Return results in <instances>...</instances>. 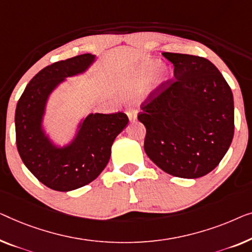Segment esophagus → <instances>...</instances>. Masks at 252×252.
<instances>
[{"instance_id":"34e87169","label":"esophagus","mask_w":252,"mask_h":252,"mask_svg":"<svg viewBox=\"0 0 252 252\" xmlns=\"http://www.w3.org/2000/svg\"><path fill=\"white\" fill-rule=\"evenodd\" d=\"M126 114H127V116H128V118H129L130 122H134V120L137 118V111L135 110V109H133V108L127 109Z\"/></svg>"}]
</instances>
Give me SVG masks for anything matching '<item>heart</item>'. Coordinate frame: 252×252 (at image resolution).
Returning <instances> with one entry per match:
<instances>
[{
  "label": "heart",
  "mask_w": 252,
  "mask_h": 252,
  "mask_svg": "<svg viewBox=\"0 0 252 252\" xmlns=\"http://www.w3.org/2000/svg\"><path fill=\"white\" fill-rule=\"evenodd\" d=\"M161 63L159 60L150 59L145 60L143 63H141L134 69V71L130 74L128 81L126 83V90L127 91H137L140 90L143 84L149 81L153 75L158 71V74L155 76L153 82L147 91L148 95H152V94L158 93L159 91H161L163 87L168 85L169 81L171 79V72L169 68L163 67L160 68Z\"/></svg>",
  "instance_id": "b5f03b06"
}]
</instances>
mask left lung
<instances>
[{
    "label": "left lung",
    "instance_id": "8db88e82",
    "mask_svg": "<svg viewBox=\"0 0 252 252\" xmlns=\"http://www.w3.org/2000/svg\"><path fill=\"white\" fill-rule=\"evenodd\" d=\"M174 79L141 105L144 151L160 169L182 178L216 168L234 135V101L223 75L202 57L163 52Z\"/></svg>",
    "mask_w": 252,
    "mask_h": 252
}]
</instances>
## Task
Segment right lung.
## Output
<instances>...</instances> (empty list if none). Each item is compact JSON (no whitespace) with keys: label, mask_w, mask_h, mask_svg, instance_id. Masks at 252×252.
<instances>
[{"label":"right lung","mask_w":252,"mask_h":252,"mask_svg":"<svg viewBox=\"0 0 252 252\" xmlns=\"http://www.w3.org/2000/svg\"><path fill=\"white\" fill-rule=\"evenodd\" d=\"M95 60V56L85 53L47 65L32 77L18 101V152L29 171L54 191H72L95 180L109 162L115 138L128 124L123 112L90 114L63 147L46 134L43 122L50 95L65 78L84 74Z\"/></svg>","instance_id":"1"}]
</instances>
